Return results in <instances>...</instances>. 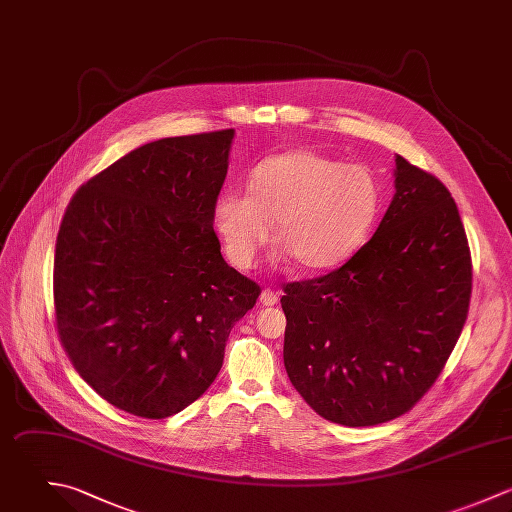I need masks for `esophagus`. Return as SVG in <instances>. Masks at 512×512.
<instances>
[{"label":"esophagus","instance_id":"34e87169","mask_svg":"<svg viewBox=\"0 0 512 512\" xmlns=\"http://www.w3.org/2000/svg\"><path fill=\"white\" fill-rule=\"evenodd\" d=\"M259 301H261V305L271 307V305H275L279 301V293L273 291V289H263L261 295H259Z\"/></svg>","mask_w":512,"mask_h":512}]
</instances>
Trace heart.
Masks as SVG:
<instances>
[{
	"mask_svg": "<svg viewBox=\"0 0 512 512\" xmlns=\"http://www.w3.org/2000/svg\"><path fill=\"white\" fill-rule=\"evenodd\" d=\"M379 205L381 187L367 167L289 149L253 167L249 191H223L213 205V225L239 269L255 263L277 221L283 251L303 269L325 271L363 245Z\"/></svg>",
	"mask_w": 512,
	"mask_h": 512,
	"instance_id": "heart-1",
	"label": "heart"
}]
</instances>
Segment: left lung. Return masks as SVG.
Listing matches in <instances>:
<instances>
[{"label":"left lung","mask_w":512,"mask_h":512,"mask_svg":"<svg viewBox=\"0 0 512 512\" xmlns=\"http://www.w3.org/2000/svg\"><path fill=\"white\" fill-rule=\"evenodd\" d=\"M375 235L339 269L283 285V361L307 405L345 427L411 411L439 379L469 313L473 265L449 189L395 159Z\"/></svg>","instance_id":"obj_1"}]
</instances>
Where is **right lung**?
<instances>
[{
	"label": "right lung",
	"instance_id": "1",
	"mask_svg": "<svg viewBox=\"0 0 512 512\" xmlns=\"http://www.w3.org/2000/svg\"><path fill=\"white\" fill-rule=\"evenodd\" d=\"M235 131L145 143L71 197L53 259L61 345L113 407L171 417L215 381L261 289L229 267L213 205Z\"/></svg>",
	"mask_w": 512,
	"mask_h": 512
}]
</instances>
